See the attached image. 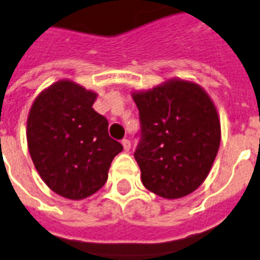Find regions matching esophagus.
<instances>
[{
  "instance_id": "esophagus-1",
  "label": "esophagus",
  "mask_w": 260,
  "mask_h": 260,
  "mask_svg": "<svg viewBox=\"0 0 260 260\" xmlns=\"http://www.w3.org/2000/svg\"><path fill=\"white\" fill-rule=\"evenodd\" d=\"M122 145H123L124 151H128V150H130V149H132V143H130V141H128V140H123V141H122Z\"/></svg>"
}]
</instances>
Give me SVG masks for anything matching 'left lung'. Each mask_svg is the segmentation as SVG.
<instances>
[{"instance_id":"left-lung-1","label":"left lung","mask_w":260,"mask_h":260,"mask_svg":"<svg viewBox=\"0 0 260 260\" xmlns=\"http://www.w3.org/2000/svg\"><path fill=\"white\" fill-rule=\"evenodd\" d=\"M142 140L134 157L143 186L168 200L181 199L205 181L219 151L221 128L208 92L186 79H168L133 91Z\"/></svg>"}]
</instances>
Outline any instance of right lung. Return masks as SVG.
<instances>
[{"label": "right lung", "instance_id": "add662e5", "mask_svg": "<svg viewBox=\"0 0 260 260\" xmlns=\"http://www.w3.org/2000/svg\"><path fill=\"white\" fill-rule=\"evenodd\" d=\"M95 91L63 79L33 101L26 120L30 158L47 186L83 200L105 185L114 157L123 150L109 136V122L92 105Z\"/></svg>", "mask_w": 260, "mask_h": 260}]
</instances>
